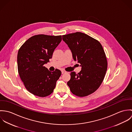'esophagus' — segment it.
Returning <instances> with one entry per match:
<instances>
[{"instance_id":"1","label":"esophagus","mask_w":132,"mask_h":132,"mask_svg":"<svg viewBox=\"0 0 132 132\" xmlns=\"http://www.w3.org/2000/svg\"><path fill=\"white\" fill-rule=\"evenodd\" d=\"M67 73V72L66 71H64V70H62L61 71V73L63 74H65V73Z\"/></svg>"}]
</instances>
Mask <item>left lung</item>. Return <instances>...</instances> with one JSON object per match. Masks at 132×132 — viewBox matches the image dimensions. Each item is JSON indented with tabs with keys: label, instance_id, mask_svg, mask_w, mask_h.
<instances>
[{
	"label": "left lung",
	"instance_id": "1",
	"mask_svg": "<svg viewBox=\"0 0 132 132\" xmlns=\"http://www.w3.org/2000/svg\"><path fill=\"white\" fill-rule=\"evenodd\" d=\"M63 40L71 50L81 71L71 73L67 82L70 90L78 96H85L96 91L102 84L107 69L106 56L101 43L80 32L63 35Z\"/></svg>",
	"mask_w": 132,
	"mask_h": 132
}]
</instances>
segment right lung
I'll return each instance as SVG.
<instances>
[{"mask_svg": "<svg viewBox=\"0 0 132 132\" xmlns=\"http://www.w3.org/2000/svg\"><path fill=\"white\" fill-rule=\"evenodd\" d=\"M61 39V36L38 35L28 39L19 49V75L31 94L45 97L53 93L61 72L58 69L50 72L44 65L49 62Z\"/></svg>", "mask_w": 132, "mask_h": 132, "instance_id": "right-lung-1", "label": "right lung"}]
</instances>
